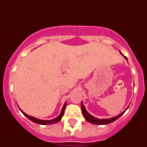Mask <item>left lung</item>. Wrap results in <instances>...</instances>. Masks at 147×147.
Here are the masks:
<instances>
[{"mask_svg":"<svg viewBox=\"0 0 147 147\" xmlns=\"http://www.w3.org/2000/svg\"><path fill=\"white\" fill-rule=\"evenodd\" d=\"M121 55H123L121 53ZM123 56H124V55H123ZM124 58H125V59L127 60V57H124ZM128 107H129V106L127 107V109H126L124 111H123L121 113H120L119 115H118L117 116L113 117V118H111V119H97V118L93 117V115H90V114L89 113H88V111L86 110V109H85V107L84 106V105H83L82 102H81L82 111V114H83V115H84V117H85V120H86L87 121L90 122V123H91V124H98V125H104V124H110V123H112V122H113L114 121H115L116 119H119V117H121V115H123L124 113H125V111L127 110V108H128Z\"/></svg>","mask_w":147,"mask_h":147,"instance_id":"obj_1","label":"left lung"}]
</instances>
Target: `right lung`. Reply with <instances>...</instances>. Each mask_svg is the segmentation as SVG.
Listing matches in <instances>:
<instances>
[{
	"label": "right lung",
	"mask_w": 147,
	"mask_h": 147,
	"mask_svg": "<svg viewBox=\"0 0 147 147\" xmlns=\"http://www.w3.org/2000/svg\"><path fill=\"white\" fill-rule=\"evenodd\" d=\"M66 105H67V103L66 102H65L64 105H63V107H62V111H61L60 114L59 115V116H57V118H55V119H52V120H40V119H37V118H34V117H32V116H30V115H27V114H26L25 113H23V111H22L21 110H20H20L21 111L22 113H23V114L24 115H25L26 117L28 118L29 120H31L32 121L34 122V123H37V124H42V125H46V124H55V123H57L58 121H59L62 119V115H63V114H64V112H65V107H66Z\"/></svg>",
	"instance_id": "1"
}]
</instances>
